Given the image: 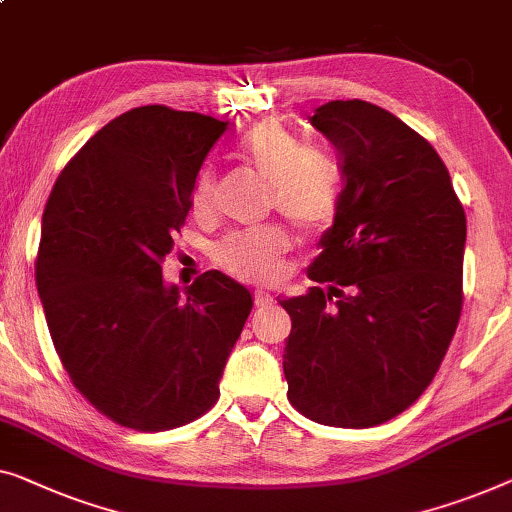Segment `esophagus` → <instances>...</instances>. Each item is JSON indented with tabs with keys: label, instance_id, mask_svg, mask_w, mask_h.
Masks as SVG:
<instances>
[{
	"label": "esophagus",
	"instance_id": "1",
	"mask_svg": "<svg viewBox=\"0 0 512 512\" xmlns=\"http://www.w3.org/2000/svg\"><path fill=\"white\" fill-rule=\"evenodd\" d=\"M254 305H256V307L272 305V295L265 293V291H256V293H254Z\"/></svg>",
	"mask_w": 512,
	"mask_h": 512
}]
</instances>
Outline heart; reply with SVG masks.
<instances>
[{
  "instance_id": "b5f03b06",
  "label": "heart",
  "mask_w": 512,
  "mask_h": 512,
  "mask_svg": "<svg viewBox=\"0 0 512 512\" xmlns=\"http://www.w3.org/2000/svg\"><path fill=\"white\" fill-rule=\"evenodd\" d=\"M240 157L270 182V205L302 233L321 235L335 224L342 205V166L328 150L307 145L305 138L277 120H263L244 133ZM217 205V175L203 170L191 191V210L207 217ZM291 249V235L277 224L231 233L214 249V261L247 281H270Z\"/></svg>"
}]
</instances>
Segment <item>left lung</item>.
<instances>
[{
  "label": "left lung",
  "instance_id": "1",
  "mask_svg": "<svg viewBox=\"0 0 512 512\" xmlns=\"http://www.w3.org/2000/svg\"><path fill=\"white\" fill-rule=\"evenodd\" d=\"M342 161V205L291 316L288 402L365 429L409 409L439 372L462 314L466 217L439 154L374 103L316 108Z\"/></svg>",
  "mask_w": 512,
  "mask_h": 512
}]
</instances>
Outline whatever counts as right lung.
Masks as SVG:
<instances>
[{
  "label": "right lung",
  "mask_w": 512,
  "mask_h": 512,
  "mask_svg": "<svg viewBox=\"0 0 512 512\" xmlns=\"http://www.w3.org/2000/svg\"><path fill=\"white\" fill-rule=\"evenodd\" d=\"M228 122L140 106L99 129L62 168L36 254V288L55 351L101 416L166 432L217 404L251 295L219 270L187 298L161 263L191 210V191Z\"/></svg>",
  "instance_id": "right-lung-1"
}]
</instances>
